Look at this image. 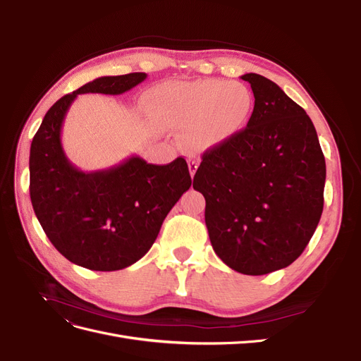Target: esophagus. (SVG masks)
Here are the masks:
<instances>
[{"mask_svg": "<svg viewBox=\"0 0 361 361\" xmlns=\"http://www.w3.org/2000/svg\"><path fill=\"white\" fill-rule=\"evenodd\" d=\"M188 169H190L191 178H194L195 171H197V169H199V164H197V161H195V159H190V161H188Z\"/></svg>", "mask_w": 361, "mask_h": 361, "instance_id": "1", "label": "esophagus"}]
</instances>
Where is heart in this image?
<instances>
[{
    "instance_id": "b5f03b06",
    "label": "heart",
    "mask_w": 361,
    "mask_h": 361,
    "mask_svg": "<svg viewBox=\"0 0 361 361\" xmlns=\"http://www.w3.org/2000/svg\"><path fill=\"white\" fill-rule=\"evenodd\" d=\"M149 117L162 128L182 130V141L206 154L227 146L247 128L255 94L243 82L202 80L162 82L145 99Z\"/></svg>"
}]
</instances>
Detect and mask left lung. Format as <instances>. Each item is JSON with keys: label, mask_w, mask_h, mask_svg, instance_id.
Instances as JSON below:
<instances>
[{"label": "left lung", "mask_w": 361, "mask_h": 361, "mask_svg": "<svg viewBox=\"0 0 361 361\" xmlns=\"http://www.w3.org/2000/svg\"><path fill=\"white\" fill-rule=\"evenodd\" d=\"M255 94L247 128L203 154L192 187L206 200L212 248L241 274L289 267L307 247L324 207L325 158L310 117L265 76L245 73Z\"/></svg>", "instance_id": "8db88e82"}]
</instances>
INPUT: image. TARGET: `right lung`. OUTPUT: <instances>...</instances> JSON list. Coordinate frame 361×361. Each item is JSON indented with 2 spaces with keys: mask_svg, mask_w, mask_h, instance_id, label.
Returning <instances> with one entry per match:
<instances>
[{
  "mask_svg": "<svg viewBox=\"0 0 361 361\" xmlns=\"http://www.w3.org/2000/svg\"><path fill=\"white\" fill-rule=\"evenodd\" d=\"M143 72L101 76L64 94L42 120L30 149V197L52 245L72 264L117 271L154 245L164 218L191 187L187 161L147 164L137 155L110 169L82 171L68 159L61 128L78 94H122Z\"/></svg>",
  "mask_w": 361,
  "mask_h": 361,
  "instance_id": "obj_1",
  "label": "right lung"
}]
</instances>
